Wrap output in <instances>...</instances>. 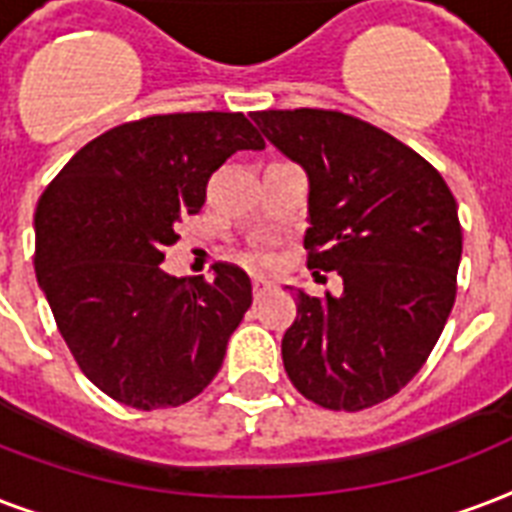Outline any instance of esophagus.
<instances>
[{"label": "esophagus", "mask_w": 512, "mask_h": 512, "mask_svg": "<svg viewBox=\"0 0 512 512\" xmlns=\"http://www.w3.org/2000/svg\"><path fill=\"white\" fill-rule=\"evenodd\" d=\"M272 288H275V285L269 283V280H264V277H256V280H253V296H256V299H261V296L267 291H272Z\"/></svg>", "instance_id": "esophagus-1"}]
</instances>
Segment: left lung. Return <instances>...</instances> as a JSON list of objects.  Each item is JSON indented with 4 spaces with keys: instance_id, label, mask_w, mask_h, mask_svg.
<instances>
[{
    "instance_id": "8db88e82",
    "label": "left lung",
    "mask_w": 512,
    "mask_h": 512,
    "mask_svg": "<svg viewBox=\"0 0 512 512\" xmlns=\"http://www.w3.org/2000/svg\"><path fill=\"white\" fill-rule=\"evenodd\" d=\"M251 117L310 176L307 267L344 280L342 296L296 293L285 374L331 411L376 406L417 376L449 320L462 259L457 200L422 154L352 114Z\"/></svg>"
}]
</instances>
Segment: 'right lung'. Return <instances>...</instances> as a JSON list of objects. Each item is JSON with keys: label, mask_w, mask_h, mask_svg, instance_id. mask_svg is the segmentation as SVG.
Wrapping results in <instances>:
<instances>
[{"label": "right lung", "mask_w": 512, "mask_h": 512, "mask_svg": "<svg viewBox=\"0 0 512 512\" xmlns=\"http://www.w3.org/2000/svg\"><path fill=\"white\" fill-rule=\"evenodd\" d=\"M240 149H264L243 112L154 114L93 138L39 197L34 272L55 326L82 374L125 406L197 398L251 307L237 264H216L213 280L160 267Z\"/></svg>", "instance_id": "right-lung-1"}]
</instances>
